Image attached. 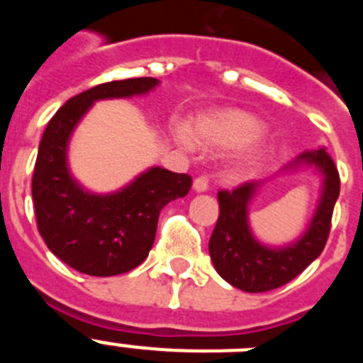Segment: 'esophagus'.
Returning a JSON list of instances; mask_svg holds the SVG:
<instances>
[{
	"label": "esophagus",
	"mask_w": 363,
	"mask_h": 363,
	"mask_svg": "<svg viewBox=\"0 0 363 363\" xmlns=\"http://www.w3.org/2000/svg\"><path fill=\"white\" fill-rule=\"evenodd\" d=\"M192 187H194V191L196 192H205L207 189H209V178H207V176H198V178L194 179Z\"/></svg>",
	"instance_id": "1"
}]
</instances>
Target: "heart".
Masks as SVG:
<instances>
[{
	"mask_svg": "<svg viewBox=\"0 0 363 363\" xmlns=\"http://www.w3.org/2000/svg\"><path fill=\"white\" fill-rule=\"evenodd\" d=\"M262 133V123L242 111H223L198 118L191 127V140L207 149H227L251 142ZM178 140L187 143V136L178 133Z\"/></svg>",
	"mask_w": 363,
	"mask_h": 363,
	"instance_id": "1",
	"label": "heart"
}]
</instances>
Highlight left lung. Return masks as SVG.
<instances>
[{
  "label": "left lung",
  "mask_w": 363,
  "mask_h": 363,
  "mask_svg": "<svg viewBox=\"0 0 363 363\" xmlns=\"http://www.w3.org/2000/svg\"><path fill=\"white\" fill-rule=\"evenodd\" d=\"M300 163L318 167L323 174V194L307 233L284 249L264 247L256 242L249 229L247 205L259 185L258 182H245L233 191L218 192L220 216L209 240V252L218 274L236 289L245 293L278 289L294 280L322 255L340 194V174L333 158L323 149L301 152L293 165Z\"/></svg>",
  "instance_id": "left-lung-1"
}]
</instances>
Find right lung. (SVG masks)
<instances>
[{
  "instance_id": "1",
  "label": "right lung",
  "mask_w": 363,
  "mask_h": 363,
  "mask_svg": "<svg viewBox=\"0 0 363 363\" xmlns=\"http://www.w3.org/2000/svg\"><path fill=\"white\" fill-rule=\"evenodd\" d=\"M156 85L154 78H130L92 86L70 98L41 138L32 176L38 230L57 258L83 274L114 277L138 267L152 249L160 211L192 185L189 174L152 167L120 192L96 196L67 169L70 133L94 101L145 94Z\"/></svg>"
}]
</instances>
